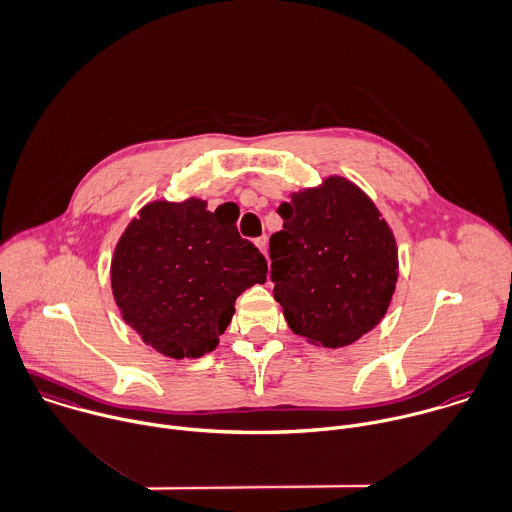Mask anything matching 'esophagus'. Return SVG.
Returning a JSON list of instances; mask_svg holds the SVG:
<instances>
[{"label": "esophagus", "instance_id": "esophagus-1", "mask_svg": "<svg viewBox=\"0 0 512 512\" xmlns=\"http://www.w3.org/2000/svg\"><path fill=\"white\" fill-rule=\"evenodd\" d=\"M254 244L260 248V252H262L264 256H268V238H266V236L256 238V240H254Z\"/></svg>", "mask_w": 512, "mask_h": 512}]
</instances>
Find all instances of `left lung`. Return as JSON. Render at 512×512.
Wrapping results in <instances>:
<instances>
[{"mask_svg":"<svg viewBox=\"0 0 512 512\" xmlns=\"http://www.w3.org/2000/svg\"><path fill=\"white\" fill-rule=\"evenodd\" d=\"M270 236L274 298L296 336L343 347L371 332L395 292V236L373 200L343 176L290 194Z\"/></svg>","mask_w":512,"mask_h":512,"instance_id":"8db88e82","label":"left lung"}]
</instances>
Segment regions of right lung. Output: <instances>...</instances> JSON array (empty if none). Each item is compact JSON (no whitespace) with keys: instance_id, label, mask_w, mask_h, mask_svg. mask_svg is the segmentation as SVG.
Returning <instances> with one entry per match:
<instances>
[{"instance_id":"right-lung-1","label":"right lung","mask_w":512,"mask_h":512,"mask_svg":"<svg viewBox=\"0 0 512 512\" xmlns=\"http://www.w3.org/2000/svg\"><path fill=\"white\" fill-rule=\"evenodd\" d=\"M232 208L155 200L115 246L111 288L125 324L159 353L182 359L216 349L236 298L266 282L260 250L238 234Z\"/></svg>"}]
</instances>
